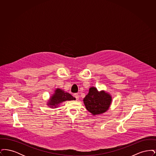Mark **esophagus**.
<instances>
[{
    "instance_id": "1",
    "label": "esophagus",
    "mask_w": 156,
    "mask_h": 156,
    "mask_svg": "<svg viewBox=\"0 0 156 156\" xmlns=\"http://www.w3.org/2000/svg\"><path fill=\"white\" fill-rule=\"evenodd\" d=\"M73 95H74V97L76 98V100H78V99H79V95H78V94H74Z\"/></svg>"
}]
</instances>
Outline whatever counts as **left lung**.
<instances>
[{"label":"left lung","instance_id":"left-lung-1","mask_svg":"<svg viewBox=\"0 0 156 156\" xmlns=\"http://www.w3.org/2000/svg\"><path fill=\"white\" fill-rule=\"evenodd\" d=\"M83 101L86 109L92 115H98L104 113L109 109L112 98L109 93L104 90L98 91L96 87H92Z\"/></svg>","mask_w":156,"mask_h":156}]
</instances>
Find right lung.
Instances as JSON below:
<instances>
[{
    "label": "right lung",
    "instance_id": "obj_1",
    "mask_svg": "<svg viewBox=\"0 0 156 156\" xmlns=\"http://www.w3.org/2000/svg\"><path fill=\"white\" fill-rule=\"evenodd\" d=\"M75 100L74 97H73L70 94L65 92L64 90L57 88L55 90L54 93L51 96L47 105L52 108H56L59 104L66 101Z\"/></svg>",
    "mask_w": 156,
    "mask_h": 156
}]
</instances>
